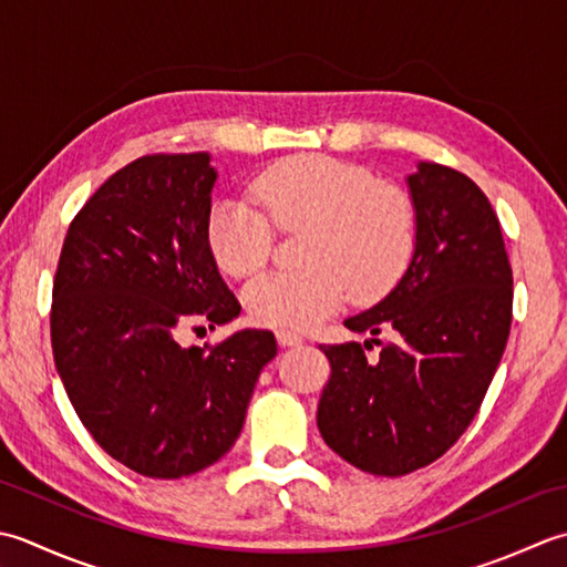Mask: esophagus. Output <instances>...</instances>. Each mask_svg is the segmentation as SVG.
<instances>
[{
    "label": "esophagus",
    "instance_id": "34e87169",
    "mask_svg": "<svg viewBox=\"0 0 567 567\" xmlns=\"http://www.w3.org/2000/svg\"><path fill=\"white\" fill-rule=\"evenodd\" d=\"M276 340H279L281 348H296V344H303V334L293 330H276Z\"/></svg>",
    "mask_w": 567,
    "mask_h": 567
}]
</instances>
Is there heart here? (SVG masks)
<instances>
[{
    "instance_id": "heart-1",
    "label": "heart",
    "mask_w": 567,
    "mask_h": 567,
    "mask_svg": "<svg viewBox=\"0 0 567 567\" xmlns=\"http://www.w3.org/2000/svg\"><path fill=\"white\" fill-rule=\"evenodd\" d=\"M254 200L223 198L205 219L219 269L247 279L269 261L274 229L300 235L296 271H274L245 291L249 316L274 328H310L352 293L374 300L406 274L415 249L413 203L394 183L322 154L284 158L251 183ZM272 223L269 224L268 219Z\"/></svg>"
}]
</instances>
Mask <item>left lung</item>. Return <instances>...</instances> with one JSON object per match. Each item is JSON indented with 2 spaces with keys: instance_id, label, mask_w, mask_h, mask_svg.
Returning a JSON list of instances; mask_svg holds the SVG:
<instances>
[{
  "instance_id": "left-lung-1",
  "label": "left lung",
  "mask_w": 567,
  "mask_h": 567,
  "mask_svg": "<svg viewBox=\"0 0 567 567\" xmlns=\"http://www.w3.org/2000/svg\"><path fill=\"white\" fill-rule=\"evenodd\" d=\"M415 249L406 274L352 332H391L377 361L369 341L320 344L332 374L318 429L334 453L369 475L431 465L475 419L509 340L512 267L502 227L475 181L419 161L406 178Z\"/></svg>"
}]
</instances>
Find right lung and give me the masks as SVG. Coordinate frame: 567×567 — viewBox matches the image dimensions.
<instances>
[{
    "mask_svg": "<svg viewBox=\"0 0 567 567\" xmlns=\"http://www.w3.org/2000/svg\"><path fill=\"white\" fill-rule=\"evenodd\" d=\"M215 181L207 152L132 161L75 215L53 281V360L78 419L154 480L195 475L235 445L276 357L269 330L178 342L193 322L241 310L205 241Z\"/></svg>",
    "mask_w": 567,
    "mask_h": 567,
    "instance_id": "1",
    "label": "right lung"
}]
</instances>
